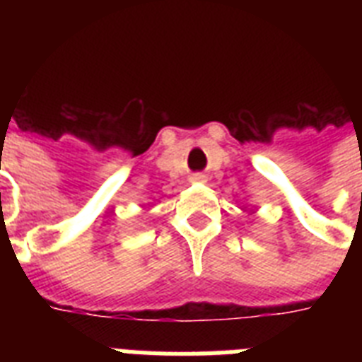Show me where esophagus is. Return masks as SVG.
<instances>
[{
	"mask_svg": "<svg viewBox=\"0 0 362 362\" xmlns=\"http://www.w3.org/2000/svg\"><path fill=\"white\" fill-rule=\"evenodd\" d=\"M193 180H199V182L204 180V175H195V176H193Z\"/></svg>",
	"mask_w": 362,
	"mask_h": 362,
	"instance_id": "1",
	"label": "esophagus"
}]
</instances>
